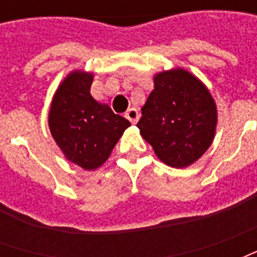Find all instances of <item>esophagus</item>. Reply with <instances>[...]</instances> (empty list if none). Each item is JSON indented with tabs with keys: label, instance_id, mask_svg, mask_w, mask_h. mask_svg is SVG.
Listing matches in <instances>:
<instances>
[{
	"label": "esophagus",
	"instance_id": "obj_1",
	"mask_svg": "<svg viewBox=\"0 0 257 257\" xmlns=\"http://www.w3.org/2000/svg\"><path fill=\"white\" fill-rule=\"evenodd\" d=\"M125 117L128 118L129 121H131L132 123H136L138 122V119H139V112H138L136 108L131 107V108H128V111L125 112Z\"/></svg>",
	"mask_w": 257,
	"mask_h": 257
}]
</instances>
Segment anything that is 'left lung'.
Returning a JSON list of instances; mask_svg holds the SVG:
<instances>
[{"mask_svg":"<svg viewBox=\"0 0 257 257\" xmlns=\"http://www.w3.org/2000/svg\"><path fill=\"white\" fill-rule=\"evenodd\" d=\"M217 107L205 84L184 68L154 75V89L142 107V138L172 168L198 161L215 139Z\"/></svg>","mask_w":257,"mask_h":257,"instance_id":"left-lung-1","label":"left lung"}]
</instances>
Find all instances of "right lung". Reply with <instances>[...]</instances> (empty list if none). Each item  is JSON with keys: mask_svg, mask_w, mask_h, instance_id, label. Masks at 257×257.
I'll return each instance as SVG.
<instances>
[{"mask_svg": "<svg viewBox=\"0 0 257 257\" xmlns=\"http://www.w3.org/2000/svg\"><path fill=\"white\" fill-rule=\"evenodd\" d=\"M93 74L74 70L55 92L48 123L66 160L85 171H95L108 160L123 131L126 118L90 95Z\"/></svg>", "mask_w": 257, "mask_h": 257, "instance_id": "1", "label": "right lung"}]
</instances>
